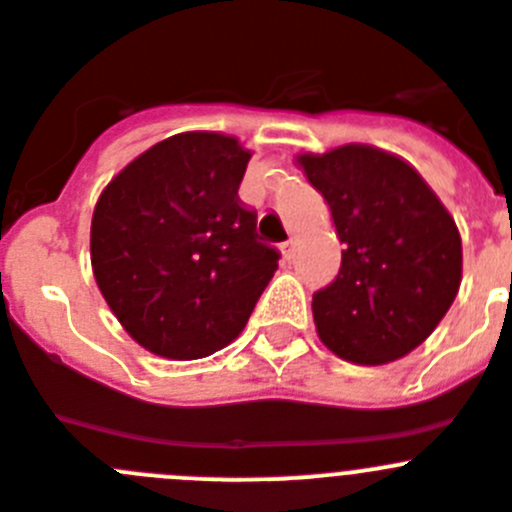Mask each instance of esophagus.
Masks as SVG:
<instances>
[{
	"instance_id": "obj_1",
	"label": "esophagus",
	"mask_w": 512,
	"mask_h": 512,
	"mask_svg": "<svg viewBox=\"0 0 512 512\" xmlns=\"http://www.w3.org/2000/svg\"><path fill=\"white\" fill-rule=\"evenodd\" d=\"M281 253H284V259H294V238H289L287 243H284V246H281Z\"/></svg>"
}]
</instances>
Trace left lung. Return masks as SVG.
Instances as JSON below:
<instances>
[{
  "label": "left lung",
  "instance_id": "1",
  "mask_svg": "<svg viewBox=\"0 0 512 512\" xmlns=\"http://www.w3.org/2000/svg\"><path fill=\"white\" fill-rule=\"evenodd\" d=\"M330 205L340 274L312 297L317 335L337 358L386 365L437 330L462 284L454 218L406 159L368 144L297 154Z\"/></svg>",
  "mask_w": 512,
  "mask_h": 512
}]
</instances>
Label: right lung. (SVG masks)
Here are the masks:
<instances>
[{
    "label": "right lung",
    "instance_id": "1",
    "mask_svg": "<svg viewBox=\"0 0 512 512\" xmlns=\"http://www.w3.org/2000/svg\"><path fill=\"white\" fill-rule=\"evenodd\" d=\"M248 159L236 137L182 131L131 159L98 198L96 284L131 340L159 358L231 345L279 266L238 200Z\"/></svg>",
    "mask_w": 512,
    "mask_h": 512
}]
</instances>
